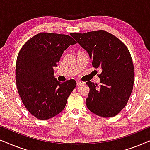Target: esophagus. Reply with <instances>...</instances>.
<instances>
[{"label":"esophagus","instance_id":"34e87169","mask_svg":"<svg viewBox=\"0 0 150 150\" xmlns=\"http://www.w3.org/2000/svg\"><path fill=\"white\" fill-rule=\"evenodd\" d=\"M83 82H82V81H79V80H77V85H80V84H82Z\"/></svg>","mask_w":150,"mask_h":150}]
</instances>
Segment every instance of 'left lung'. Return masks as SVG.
<instances>
[{"label":"left lung","instance_id":"1","mask_svg":"<svg viewBox=\"0 0 150 150\" xmlns=\"http://www.w3.org/2000/svg\"><path fill=\"white\" fill-rule=\"evenodd\" d=\"M71 35L88 53L93 67L101 70L100 86L86 82L87 108L99 117H115L126 105L133 89L134 70L129 50L117 37L101 30Z\"/></svg>","mask_w":150,"mask_h":150}]
</instances>
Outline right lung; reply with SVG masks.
I'll return each mask as SVG.
<instances>
[{
    "instance_id": "add662e5",
    "label": "right lung",
    "mask_w": 150,
    "mask_h": 150,
    "mask_svg": "<svg viewBox=\"0 0 150 150\" xmlns=\"http://www.w3.org/2000/svg\"><path fill=\"white\" fill-rule=\"evenodd\" d=\"M75 44L69 35L40 33L20 51L16 67L17 88L25 108L37 119L46 120L60 113L76 87L74 79L57 81L53 70L64 51Z\"/></svg>"
}]
</instances>
